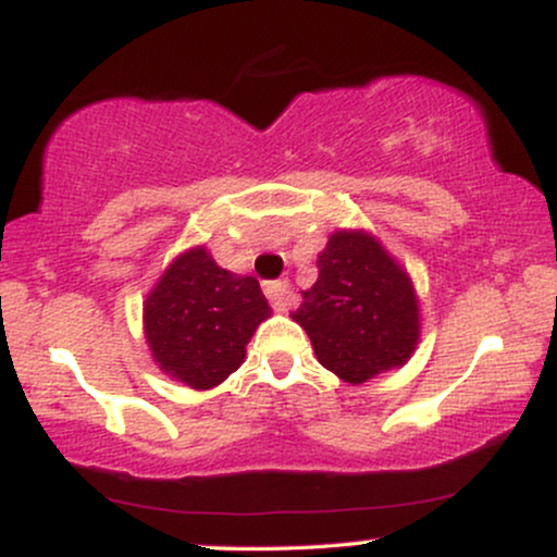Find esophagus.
I'll list each match as a JSON object with an SVG mask.
<instances>
[{"mask_svg":"<svg viewBox=\"0 0 557 557\" xmlns=\"http://www.w3.org/2000/svg\"><path fill=\"white\" fill-rule=\"evenodd\" d=\"M264 293H267V298H270L274 311H287V306H290V300H293V293H290V285H287V280H274V283H267Z\"/></svg>","mask_w":557,"mask_h":557,"instance_id":"34e87169","label":"esophagus"}]
</instances>
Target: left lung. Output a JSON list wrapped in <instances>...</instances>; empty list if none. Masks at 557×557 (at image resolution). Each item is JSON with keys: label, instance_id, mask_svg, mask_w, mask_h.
Here are the masks:
<instances>
[{"label": "left lung", "instance_id": "8db88e82", "mask_svg": "<svg viewBox=\"0 0 557 557\" xmlns=\"http://www.w3.org/2000/svg\"><path fill=\"white\" fill-rule=\"evenodd\" d=\"M317 283L293 319L324 369L345 382L372 380L411 359L419 306L408 274L367 233H335L317 259Z\"/></svg>", "mask_w": 557, "mask_h": 557}]
</instances>
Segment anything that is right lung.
Masks as SVG:
<instances>
[{
  "label": "right lung",
  "mask_w": 557,
  "mask_h": 557,
  "mask_svg": "<svg viewBox=\"0 0 557 557\" xmlns=\"http://www.w3.org/2000/svg\"><path fill=\"white\" fill-rule=\"evenodd\" d=\"M267 317L259 280L216 267L207 248L177 259L144 306L154 361L196 389L220 385L240 367L246 343Z\"/></svg>",
  "instance_id": "obj_1"
}]
</instances>
